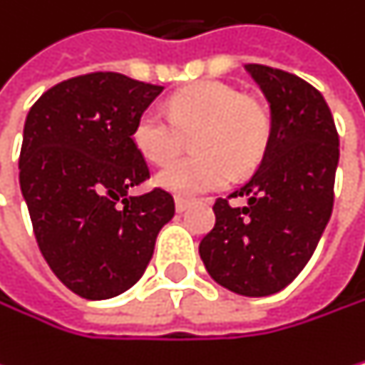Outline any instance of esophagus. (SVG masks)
<instances>
[{"mask_svg":"<svg viewBox=\"0 0 365 365\" xmlns=\"http://www.w3.org/2000/svg\"><path fill=\"white\" fill-rule=\"evenodd\" d=\"M175 207H177V212H179V214H181V212H186V210L190 207V199L175 197Z\"/></svg>","mask_w":365,"mask_h":365,"instance_id":"34e87169","label":"esophagus"}]
</instances>
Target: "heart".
Returning a JSON list of instances; mask_svg holds the SVG:
<instances>
[{"instance_id": "obj_1", "label": "heart", "mask_w": 365, "mask_h": 365, "mask_svg": "<svg viewBox=\"0 0 365 365\" xmlns=\"http://www.w3.org/2000/svg\"><path fill=\"white\" fill-rule=\"evenodd\" d=\"M197 155L164 166L158 186L184 197L222 188L231 170H253L270 138L266 110L222 82H203L173 95L166 114L158 108L145 110L132 129L134 147L153 164H166L186 147L192 136Z\"/></svg>"}]
</instances>
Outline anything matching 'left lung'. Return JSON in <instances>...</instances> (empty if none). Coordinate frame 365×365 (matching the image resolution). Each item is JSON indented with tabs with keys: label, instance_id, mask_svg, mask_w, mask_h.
Listing matches in <instances>:
<instances>
[{
	"label": "left lung",
	"instance_id": "1",
	"mask_svg": "<svg viewBox=\"0 0 365 365\" xmlns=\"http://www.w3.org/2000/svg\"><path fill=\"white\" fill-rule=\"evenodd\" d=\"M270 103V138L247 184L216 199V225L199 253L210 277L242 297L292 283L314 255L333 212L340 138L324 97L301 77L247 64ZM247 196L245 208L229 198Z\"/></svg>",
	"mask_w": 365,
	"mask_h": 365
}]
</instances>
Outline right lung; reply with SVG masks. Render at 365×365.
Listing matches in <instances>:
<instances>
[{
	"label": "right lung",
	"instance_id": "obj_1",
	"mask_svg": "<svg viewBox=\"0 0 365 365\" xmlns=\"http://www.w3.org/2000/svg\"><path fill=\"white\" fill-rule=\"evenodd\" d=\"M162 86L97 71L49 88L28 112L19 184L38 249L53 274L88 301L112 299L143 277L175 201L153 188L132 143L136 118Z\"/></svg>",
	"mask_w": 365,
	"mask_h": 365
}]
</instances>
